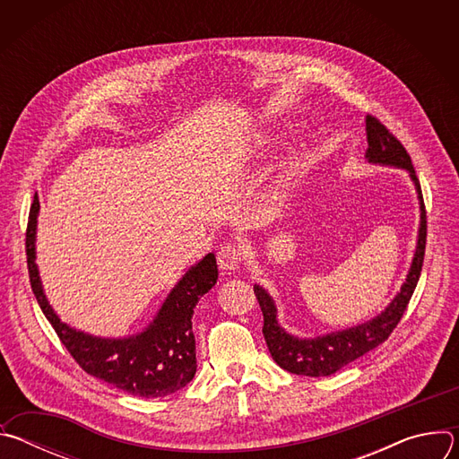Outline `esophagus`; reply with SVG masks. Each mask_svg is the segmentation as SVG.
Instances as JSON below:
<instances>
[{"label": "esophagus", "instance_id": "34e87169", "mask_svg": "<svg viewBox=\"0 0 459 459\" xmlns=\"http://www.w3.org/2000/svg\"><path fill=\"white\" fill-rule=\"evenodd\" d=\"M245 250L239 243H225L218 250V264L223 271H236L243 264Z\"/></svg>", "mask_w": 459, "mask_h": 459}]
</instances>
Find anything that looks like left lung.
Here are the masks:
<instances>
[{"label": "left lung", "instance_id": "1", "mask_svg": "<svg viewBox=\"0 0 459 459\" xmlns=\"http://www.w3.org/2000/svg\"><path fill=\"white\" fill-rule=\"evenodd\" d=\"M367 160L370 163L394 165L409 170L418 188V198L421 205V223L412 267L409 271L407 281L402 287V292L392 299L385 312H381L379 316L367 323L352 326V329L326 336H317L314 340H299L287 334L278 325L273 298L259 285H254V294L257 298L261 312H264V336L271 351V356L281 368L298 376H331L338 372L342 367L349 365L351 361L361 358L363 354L374 351L377 345L386 342L392 331L398 326L400 319L403 317L407 305L418 285V280L421 276L427 245V212L421 185L412 167L411 156L407 149L402 145V142L372 114H367Z\"/></svg>", "mask_w": 459, "mask_h": 459}]
</instances>
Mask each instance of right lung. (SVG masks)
Segmentation results:
<instances>
[{
	"instance_id": "obj_1",
	"label": "right lung",
	"mask_w": 459,
	"mask_h": 459,
	"mask_svg": "<svg viewBox=\"0 0 459 459\" xmlns=\"http://www.w3.org/2000/svg\"><path fill=\"white\" fill-rule=\"evenodd\" d=\"M38 211L39 200L34 194L25 232L29 280L38 305L74 361L87 374L140 398L169 396L190 383L198 367L192 314L195 303L218 281L216 255L207 254L181 278L145 333L125 340L94 338L61 323L43 294L34 264Z\"/></svg>"
}]
</instances>
